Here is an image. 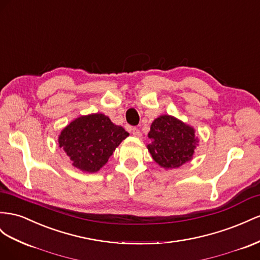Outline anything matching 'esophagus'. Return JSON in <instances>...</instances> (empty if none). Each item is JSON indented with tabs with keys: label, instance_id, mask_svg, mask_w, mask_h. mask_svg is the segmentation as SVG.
Instances as JSON below:
<instances>
[{
	"label": "esophagus",
	"instance_id": "34e87169",
	"mask_svg": "<svg viewBox=\"0 0 260 260\" xmlns=\"http://www.w3.org/2000/svg\"><path fill=\"white\" fill-rule=\"evenodd\" d=\"M130 131H131V133L135 137H138V138H140L142 136V133H141V131H140L138 128H136V127H133V128H130Z\"/></svg>",
	"mask_w": 260,
	"mask_h": 260
}]
</instances>
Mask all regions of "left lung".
Listing matches in <instances>:
<instances>
[{
    "label": "left lung",
    "mask_w": 260,
    "mask_h": 260,
    "mask_svg": "<svg viewBox=\"0 0 260 260\" xmlns=\"http://www.w3.org/2000/svg\"><path fill=\"white\" fill-rule=\"evenodd\" d=\"M147 145L155 162L165 168H176L192 158L198 139L194 130L171 116H160L153 121Z\"/></svg>",
    "instance_id": "1"
}]
</instances>
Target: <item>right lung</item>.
<instances>
[{
  "label": "right lung",
  "instance_id": "1",
  "mask_svg": "<svg viewBox=\"0 0 260 260\" xmlns=\"http://www.w3.org/2000/svg\"><path fill=\"white\" fill-rule=\"evenodd\" d=\"M129 136L103 114L75 119L62 130L59 144L73 166L87 173H95L107 163L116 147Z\"/></svg>",
  "mask_w": 260,
  "mask_h": 260
}]
</instances>
